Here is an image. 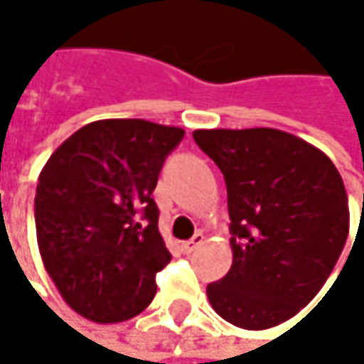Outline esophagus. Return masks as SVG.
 Wrapping results in <instances>:
<instances>
[{"instance_id":"1","label":"esophagus","mask_w":364,"mask_h":364,"mask_svg":"<svg viewBox=\"0 0 364 364\" xmlns=\"http://www.w3.org/2000/svg\"><path fill=\"white\" fill-rule=\"evenodd\" d=\"M202 245H204V234L198 232L191 240L183 242V251H185V253H193V251H196L198 247H202Z\"/></svg>"}]
</instances>
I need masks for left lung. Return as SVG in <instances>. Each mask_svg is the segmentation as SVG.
Masks as SVG:
<instances>
[{
  "instance_id": "8db88e82",
  "label": "left lung",
  "mask_w": 364,
  "mask_h": 364,
  "mask_svg": "<svg viewBox=\"0 0 364 364\" xmlns=\"http://www.w3.org/2000/svg\"><path fill=\"white\" fill-rule=\"evenodd\" d=\"M228 187L232 267L206 287L213 310L240 328L293 318L323 289L350 230L335 164L276 128L196 130Z\"/></svg>"
}]
</instances>
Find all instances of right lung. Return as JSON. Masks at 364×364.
Here are the masks:
<instances>
[{"instance_id": "1", "label": "right lung", "mask_w": 364, "mask_h": 364, "mask_svg": "<svg viewBox=\"0 0 364 364\" xmlns=\"http://www.w3.org/2000/svg\"><path fill=\"white\" fill-rule=\"evenodd\" d=\"M185 130L147 119H99L73 132L41 168L36 230L63 299L95 323L141 314L171 261L151 198Z\"/></svg>"}]
</instances>
